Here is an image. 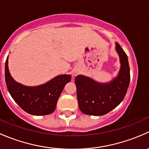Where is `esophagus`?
<instances>
[{
  "mask_svg": "<svg viewBox=\"0 0 149 149\" xmlns=\"http://www.w3.org/2000/svg\"><path fill=\"white\" fill-rule=\"evenodd\" d=\"M73 75H74V76H76V73H73Z\"/></svg>",
  "mask_w": 149,
  "mask_h": 149,
  "instance_id": "1",
  "label": "esophagus"
}]
</instances>
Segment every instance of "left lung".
Wrapping results in <instances>:
<instances>
[{"instance_id": "8db88e82", "label": "left lung", "mask_w": 149, "mask_h": 149, "mask_svg": "<svg viewBox=\"0 0 149 149\" xmlns=\"http://www.w3.org/2000/svg\"><path fill=\"white\" fill-rule=\"evenodd\" d=\"M115 45L120 62L117 77L107 83H100L83 75L76 77L79 109L85 115L101 116L108 113L122 102L127 93L130 80L128 60L120 45Z\"/></svg>"}]
</instances>
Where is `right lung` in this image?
I'll use <instances>...</instances> for the list:
<instances>
[{"instance_id":"add662e5","label":"right lung","mask_w":149,"mask_h":149,"mask_svg":"<svg viewBox=\"0 0 149 149\" xmlns=\"http://www.w3.org/2000/svg\"><path fill=\"white\" fill-rule=\"evenodd\" d=\"M6 61L5 79L10 96L23 110L33 115H47L55 111L57 102L70 75H59L47 83L37 86H27L16 82L8 70Z\"/></svg>"}]
</instances>
